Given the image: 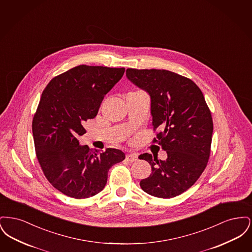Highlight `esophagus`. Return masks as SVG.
Here are the masks:
<instances>
[{"instance_id":"34e87169","label":"esophagus","mask_w":252,"mask_h":252,"mask_svg":"<svg viewBox=\"0 0 252 252\" xmlns=\"http://www.w3.org/2000/svg\"><path fill=\"white\" fill-rule=\"evenodd\" d=\"M126 159L132 162V161H135V160L138 159V156H137V154H127L126 156Z\"/></svg>"}]
</instances>
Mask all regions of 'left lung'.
Wrapping results in <instances>:
<instances>
[{"instance_id":"8db88e82","label":"left lung","mask_w":252,"mask_h":252,"mask_svg":"<svg viewBox=\"0 0 252 252\" xmlns=\"http://www.w3.org/2000/svg\"><path fill=\"white\" fill-rule=\"evenodd\" d=\"M132 83L151 98L153 143L167 153L165 160L144 153L152 168L141 180L144 192L171 198L188 190L207 166L214 130L213 118L201 90L191 79L167 70L127 69Z\"/></svg>"}]
</instances>
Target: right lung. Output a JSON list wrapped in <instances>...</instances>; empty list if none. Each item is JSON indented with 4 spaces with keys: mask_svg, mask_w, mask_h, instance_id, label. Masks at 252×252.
I'll use <instances>...</instances> for the list:
<instances>
[{
    "mask_svg": "<svg viewBox=\"0 0 252 252\" xmlns=\"http://www.w3.org/2000/svg\"><path fill=\"white\" fill-rule=\"evenodd\" d=\"M124 72L79 65L54 77L42 92L32 122L36 158L49 182L67 196L81 199L101 192L109 168L126 158L119 149L98 153L77 140Z\"/></svg>",
    "mask_w": 252,
    "mask_h": 252,
    "instance_id": "obj_1",
    "label": "right lung"
}]
</instances>
